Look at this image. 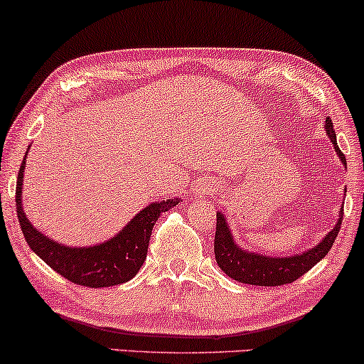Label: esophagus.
Here are the masks:
<instances>
[{
	"mask_svg": "<svg viewBox=\"0 0 364 364\" xmlns=\"http://www.w3.org/2000/svg\"><path fill=\"white\" fill-rule=\"evenodd\" d=\"M215 190H217V186H215V183L212 181V179H198V181H196V188H195V191H196V195L200 196V198H205V196H208V195H213L215 193Z\"/></svg>",
	"mask_w": 364,
	"mask_h": 364,
	"instance_id": "esophagus-1",
	"label": "esophagus"
}]
</instances>
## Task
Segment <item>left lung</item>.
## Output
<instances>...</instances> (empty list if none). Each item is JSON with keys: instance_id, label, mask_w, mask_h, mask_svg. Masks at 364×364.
Masks as SVG:
<instances>
[{"instance_id": "left-lung-1", "label": "left lung", "mask_w": 364, "mask_h": 364, "mask_svg": "<svg viewBox=\"0 0 364 364\" xmlns=\"http://www.w3.org/2000/svg\"><path fill=\"white\" fill-rule=\"evenodd\" d=\"M326 134L334 144V149L339 156L341 163L348 166L346 157L341 149L337 147L336 130L332 127V120L326 118ZM344 207L339 210V218L329 234L323 237L317 246L307 251L295 254V256L277 257V256H262L259 252L247 251L237 246L234 240V235L229 229L224 213L217 212V229H215V259L218 268H220L227 277L239 283L256 284V287H282V284L293 283L295 279L304 277L309 269H312L322 257L327 256L331 247L334 246V240L341 230L343 224Z\"/></svg>"}]
</instances>
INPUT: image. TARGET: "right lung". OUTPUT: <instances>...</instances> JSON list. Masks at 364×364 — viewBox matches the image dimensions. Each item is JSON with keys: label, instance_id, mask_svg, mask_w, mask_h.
I'll list each match as a JSON object with an SVG mask.
<instances>
[{"label": "right lung", "instance_id": "1", "mask_svg": "<svg viewBox=\"0 0 364 364\" xmlns=\"http://www.w3.org/2000/svg\"><path fill=\"white\" fill-rule=\"evenodd\" d=\"M25 163L27 156L21 161L16 181V213L25 240L30 249L60 277L81 287H115L132 279L147 257L149 240L156 220L161 213L179 203L178 198L156 201L140 210L115 237L108 239L107 242L90 247H69L41 234L25 215L21 207Z\"/></svg>", "mask_w": 364, "mask_h": 364}]
</instances>
